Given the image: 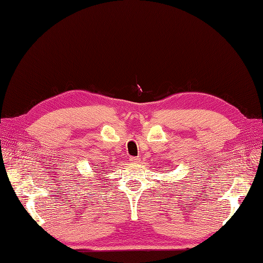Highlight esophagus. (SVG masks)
<instances>
[{
  "mask_svg": "<svg viewBox=\"0 0 263 263\" xmlns=\"http://www.w3.org/2000/svg\"><path fill=\"white\" fill-rule=\"evenodd\" d=\"M130 161L133 164H137V163H139V161H140V158H139V157H130Z\"/></svg>",
  "mask_w": 263,
  "mask_h": 263,
  "instance_id": "esophagus-1",
  "label": "esophagus"
}]
</instances>
